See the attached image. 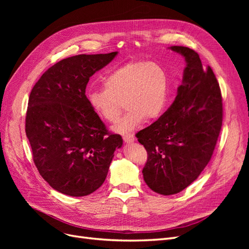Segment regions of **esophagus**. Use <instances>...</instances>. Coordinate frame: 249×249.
<instances>
[{
    "label": "esophagus",
    "mask_w": 249,
    "mask_h": 249,
    "mask_svg": "<svg viewBox=\"0 0 249 249\" xmlns=\"http://www.w3.org/2000/svg\"><path fill=\"white\" fill-rule=\"evenodd\" d=\"M123 138L125 143H132L135 141V137L133 136V135H124Z\"/></svg>",
    "instance_id": "esophagus-1"
}]
</instances>
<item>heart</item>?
<instances>
[{
	"label": "heart",
	"instance_id": "1",
	"mask_svg": "<svg viewBox=\"0 0 249 249\" xmlns=\"http://www.w3.org/2000/svg\"><path fill=\"white\" fill-rule=\"evenodd\" d=\"M104 87L90 90L89 106L101 118L115 122L123 109L126 112L113 126V131L129 135L144 120L159 117L168 100V78L160 65L147 61L125 63L111 71Z\"/></svg>",
	"mask_w": 249,
	"mask_h": 249
}]
</instances>
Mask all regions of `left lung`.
Listing matches in <instances>:
<instances>
[{
	"label": "left lung",
	"instance_id": "8db88e82",
	"mask_svg": "<svg viewBox=\"0 0 249 249\" xmlns=\"http://www.w3.org/2000/svg\"><path fill=\"white\" fill-rule=\"evenodd\" d=\"M185 58L182 85L169 109L136 137L147 152L143 178L162 195L178 193L198 178L213 155L222 125V97L215 74L195 51L168 48Z\"/></svg>",
	"mask_w": 249,
	"mask_h": 249
}]
</instances>
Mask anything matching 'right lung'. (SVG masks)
<instances>
[{
	"label": "right lung",
	"instance_id": "1",
	"mask_svg": "<svg viewBox=\"0 0 249 249\" xmlns=\"http://www.w3.org/2000/svg\"><path fill=\"white\" fill-rule=\"evenodd\" d=\"M117 52L77 55L44 72L29 96L26 135L40 176L56 191L85 196L103 185L120 135L110 134L89 106V78L109 64Z\"/></svg>",
	"mask_w": 249,
	"mask_h": 249
}]
</instances>
